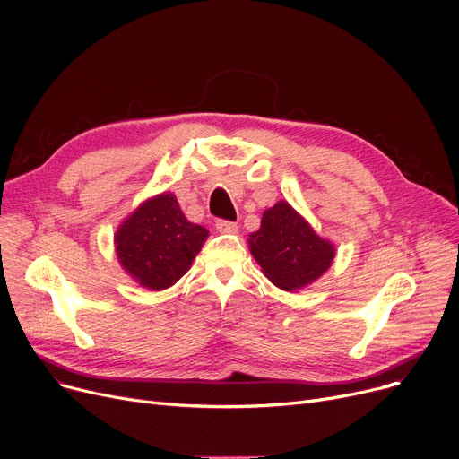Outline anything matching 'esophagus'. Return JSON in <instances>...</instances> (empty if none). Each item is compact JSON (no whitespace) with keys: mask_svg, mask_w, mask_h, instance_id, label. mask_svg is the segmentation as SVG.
<instances>
[{"mask_svg":"<svg viewBox=\"0 0 459 459\" xmlns=\"http://www.w3.org/2000/svg\"><path fill=\"white\" fill-rule=\"evenodd\" d=\"M215 229L220 232H225V234H236L238 232V225L234 221H227V220H217Z\"/></svg>","mask_w":459,"mask_h":459,"instance_id":"obj_1","label":"esophagus"}]
</instances>
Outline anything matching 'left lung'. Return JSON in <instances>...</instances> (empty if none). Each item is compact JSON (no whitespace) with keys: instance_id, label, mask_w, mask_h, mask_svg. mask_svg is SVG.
Returning <instances> with one entry per match:
<instances>
[{"instance_id":"1","label":"left lung","mask_w":459,"mask_h":459,"mask_svg":"<svg viewBox=\"0 0 459 459\" xmlns=\"http://www.w3.org/2000/svg\"><path fill=\"white\" fill-rule=\"evenodd\" d=\"M249 249L264 275L286 292L320 279L334 258V246L286 201L264 212L260 229L249 236Z\"/></svg>"}]
</instances>
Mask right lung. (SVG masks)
I'll return each mask as SVG.
<instances>
[{
	"label": "right lung",
	"instance_id": "right-lung-1",
	"mask_svg": "<svg viewBox=\"0 0 459 459\" xmlns=\"http://www.w3.org/2000/svg\"><path fill=\"white\" fill-rule=\"evenodd\" d=\"M208 230L186 220L173 193L141 203L115 232V251L123 270L143 288L165 290L189 268L206 242Z\"/></svg>",
	"mask_w": 459,
	"mask_h": 459
}]
</instances>
